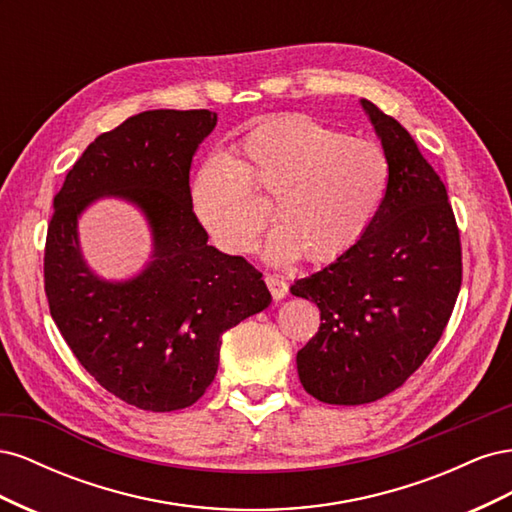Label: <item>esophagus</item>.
I'll return each mask as SVG.
<instances>
[{
	"label": "esophagus",
	"instance_id": "34e87169",
	"mask_svg": "<svg viewBox=\"0 0 512 512\" xmlns=\"http://www.w3.org/2000/svg\"><path fill=\"white\" fill-rule=\"evenodd\" d=\"M265 282H267V286H269V290H271V294H273V299H275V301L284 299L286 294H288V284H286V280H284L282 275L269 273V275L265 277Z\"/></svg>",
	"mask_w": 512,
	"mask_h": 512
}]
</instances>
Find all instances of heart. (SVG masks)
Wrapping results in <instances>:
<instances>
[{"label":"heart","instance_id":"1","mask_svg":"<svg viewBox=\"0 0 512 512\" xmlns=\"http://www.w3.org/2000/svg\"><path fill=\"white\" fill-rule=\"evenodd\" d=\"M386 185L389 162L376 143L294 115L247 134L228 160L213 156L200 164L190 203L215 245L241 256L252 252L267 222L252 192L265 196L275 226L262 256L286 265L303 254L322 265L365 235Z\"/></svg>","mask_w":512,"mask_h":512}]
</instances>
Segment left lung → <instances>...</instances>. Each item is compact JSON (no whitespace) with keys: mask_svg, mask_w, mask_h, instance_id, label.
I'll use <instances>...</instances> for the list:
<instances>
[{"mask_svg":"<svg viewBox=\"0 0 512 512\" xmlns=\"http://www.w3.org/2000/svg\"><path fill=\"white\" fill-rule=\"evenodd\" d=\"M389 185L365 235L290 286L314 301L320 329L297 354L303 389L361 406L399 389L438 344L461 288V243L444 183L401 123L361 100Z\"/></svg>","mask_w":512,"mask_h":512,"instance_id":"left-lung-1","label":"left lung"}]
</instances>
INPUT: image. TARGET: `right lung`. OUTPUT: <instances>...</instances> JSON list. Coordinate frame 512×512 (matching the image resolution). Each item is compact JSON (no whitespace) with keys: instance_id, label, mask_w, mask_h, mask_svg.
I'll use <instances>...</instances> for the list:
<instances>
[{"instance_id":"add662e5","label":"right lung","mask_w":512,"mask_h":512,"mask_svg":"<svg viewBox=\"0 0 512 512\" xmlns=\"http://www.w3.org/2000/svg\"><path fill=\"white\" fill-rule=\"evenodd\" d=\"M215 123L205 108L138 113L85 149L53 200L51 316L100 386L149 412L196 404L218 374L222 333L271 303L260 271L207 243L190 203L192 158ZM104 195L134 204L152 228V260L130 281H102L80 252V213Z\"/></svg>"}]
</instances>
